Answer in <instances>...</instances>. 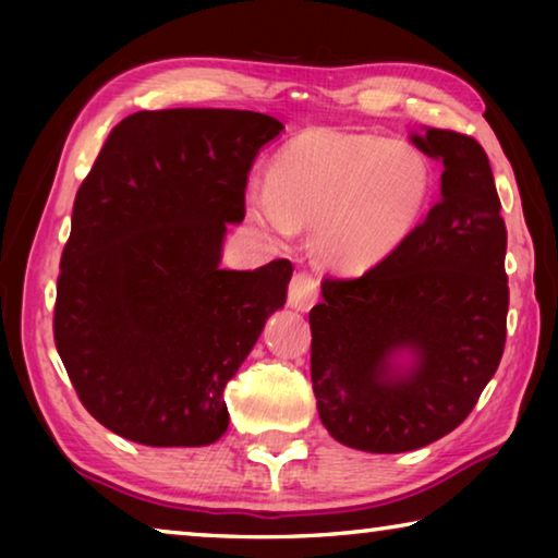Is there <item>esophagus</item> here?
I'll use <instances>...</instances> for the list:
<instances>
[{
	"mask_svg": "<svg viewBox=\"0 0 558 558\" xmlns=\"http://www.w3.org/2000/svg\"><path fill=\"white\" fill-rule=\"evenodd\" d=\"M317 295H319V286L313 276H307V272H298V276H292L290 288H288V305L290 307L305 313V310L315 305Z\"/></svg>",
	"mask_w": 558,
	"mask_h": 558,
	"instance_id": "obj_1",
	"label": "esophagus"
}]
</instances>
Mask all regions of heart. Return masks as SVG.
Masks as SVG:
<instances>
[{
  "label": "heart",
  "mask_w": 558,
  "mask_h": 558,
  "mask_svg": "<svg viewBox=\"0 0 558 558\" xmlns=\"http://www.w3.org/2000/svg\"><path fill=\"white\" fill-rule=\"evenodd\" d=\"M436 172L409 140L307 130L282 145L245 211L276 241L313 226L315 251L342 272L389 260L426 214Z\"/></svg>",
  "instance_id": "heart-1"
}]
</instances>
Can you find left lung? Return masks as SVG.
I'll return each instance as SVG.
<instances>
[{
  "mask_svg": "<svg viewBox=\"0 0 558 558\" xmlns=\"http://www.w3.org/2000/svg\"><path fill=\"white\" fill-rule=\"evenodd\" d=\"M442 165L440 199L362 278H325L310 310L319 421L342 446L405 452L456 430L507 339V229L489 159L452 130L413 132Z\"/></svg>",
  "mask_w": 558,
  "mask_h": 558,
  "instance_id": "obj_1",
  "label": "left lung"
}]
</instances>
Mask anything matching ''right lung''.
I'll return each instance as SVG.
<instances>
[{
  "label": "right lung",
  "instance_id": "obj_1",
  "mask_svg": "<svg viewBox=\"0 0 558 558\" xmlns=\"http://www.w3.org/2000/svg\"><path fill=\"white\" fill-rule=\"evenodd\" d=\"M280 130L253 110H140L83 179L53 337L81 403L118 436L199 448L229 428L223 389L286 305L292 266L223 270V235Z\"/></svg>",
  "mask_w": 558,
  "mask_h": 558
}]
</instances>
